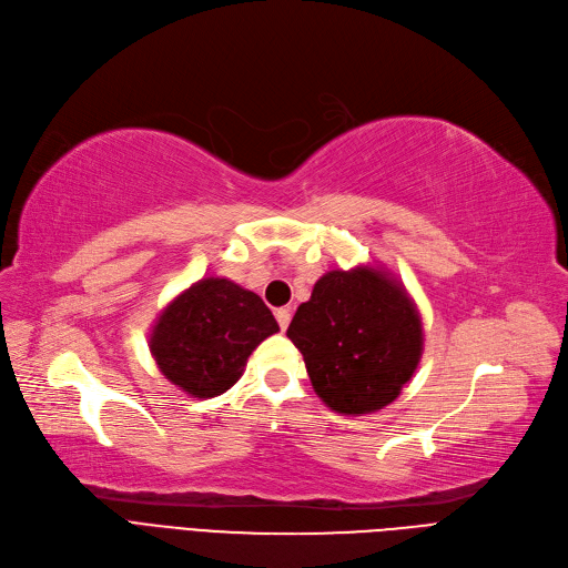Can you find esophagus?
I'll list each match as a JSON object with an SVG mask.
<instances>
[{
	"label": "esophagus",
	"mask_w": 568,
	"mask_h": 568,
	"mask_svg": "<svg viewBox=\"0 0 568 568\" xmlns=\"http://www.w3.org/2000/svg\"><path fill=\"white\" fill-rule=\"evenodd\" d=\"M275 317H277V322H280V328L286 331V326H288V322H291V310H288V307H280V310L275 312Z\"/></svg>",
	"instance_id": "1"
}]
</instances>
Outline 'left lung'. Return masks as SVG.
Masks as SVG:
<instances>
[{"label": "left lung", "mask_w": 568, "mask_h": 568, "mask_svg": "<svg viewBox=\"0 0 568 568\" xmlns=\"http://www.w3.org/2000/svg\"><path fill=\"white\" fill-rule=\"evenodd\" d=\"M286 336L301 349L320 399L343 416L393 404L423 355L414 301L397 280L371 265L326 272Z\"/></svg>", "instance_id": "left-lung-1"}]
</instances>
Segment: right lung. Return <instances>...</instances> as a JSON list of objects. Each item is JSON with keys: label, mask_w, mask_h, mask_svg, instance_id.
Returning <instances> with one entry per match:
<instances>
[{"label": "right lung", "mask_w": 568, "mask_h": 568, "mask_svg": "<svg viewBox=\"0 0 568 568\" xmlns=\"http://www.w3.org/2000/svg\"><path fill=\"white\" fill-rule=\"evenodd\" d=\"M277 331L258 293L223 277H204L162 310L150 352L173 385L209 399L237 383L251 352Z\"/></svg>", "instance_id": "add662e5"}]
</instances>
